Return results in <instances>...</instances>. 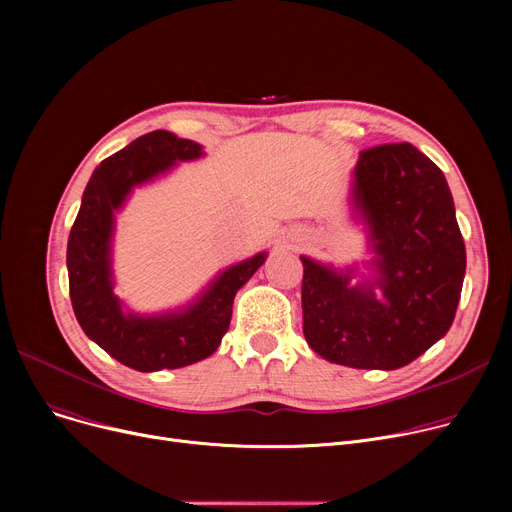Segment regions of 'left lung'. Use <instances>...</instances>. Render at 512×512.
I'll return each mask as SVG.
<instances>
[{
  "instance_id": "left-lung-1",
  "label": "left lung",
  "mask_w": 512,
  "mask_h": 512,
  "mask_svg": "<svg viewBox=\"0 0 512 512\" xmlns=\"http://www.w3.org/2000/svg\"><path fill=\"white\" fill-rule=\"evenodd\" d=\"M355 201L371 228L375 282L348 286L307 257L303 261V334L313 351L357 369H398L415 361L452 326L467 253L442 170L411 143L359 153Z\"/></svg>"
}]
</instances>
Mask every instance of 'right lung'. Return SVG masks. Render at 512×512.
<instances>
[{
    "label": "right lung",
    "instance_id": "add662e5",
    "mask_svg": "<svg viewBox=\"0 0 512 512\" xmlns=\"http://www.w3.org/2000/svg\"><path fill=\"white\" fill-rule=\"evenodd\" d=\"M201 145L153 130L101 161L93 172L68 238V282L74 315L107 355L137 371L178 369L218 351L228 332L234 294L259 270L265 253L242 261L215 280L184 313L161 317L124 315L112 292L110 236L114 211L134 184L195 159Z\"/></svg>",
    "mask_w": 512,
    "mask_h": 512
}]
</instances>
